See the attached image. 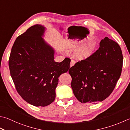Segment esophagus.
I'll return each instance as SVG.
<instances>
[{
  "instance_id": "1",
  "label": "esophagus",
  "mask_w": 130,
  "mask_h": 130,
  "mask_svg": "<svg viewBox=\"0 0 130 130\" xmlns=\"http://www.w3.org/2000/svg\"><path fill=\"white\" fill-rule=\"evenodd\" d=\"M75 61H74L73 60H71V62H70V67L71 68V67H73V66L75 65Z\"/></svg>"
}]
</instances>
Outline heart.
<instances>
[{
	"label": "heart",
	"mask_w": 130,
	"mask_h": 130,
	"mask_svg": "<svg viewBox=\"0 0 130 130\" xmlns=\"http://www.w3.org/2000/svg\"><path fill=\"white\" fill-rule=\"evenodd\" d=\"M98 43L92 40L83 44L75 51V57L78 60H85L92 56L97 47Z\"/></svg>",
	"instance_id": "1"
}]
</instances>
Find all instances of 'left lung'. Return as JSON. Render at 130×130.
Here are the masks:
<instances>
[{
	"label": "left lung",
	"instance_id": "left-lung-1",
	"mask_svg": "<svg viewBox=\"0 0 130 130\" xmlns=\"http://www.w3.org/2000/svg\"><path fill=\"white\" fill-rule=\"evenodd\" d=\"M123 55L117 43L105 37L90 57L70 68L74 95L82 103L96 104L113 92L120 77Z\"/></svg>",
	"mask_w": 130,
	"mask_h": 130
}]
</instances>
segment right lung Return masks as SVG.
Returning <instances> with one entry per match:
<instances>
[{
  "mask_svg": "<svg viewBox=\"0 0 130 130\" xmlns=\"http://www.w3.org/2000/svg\"><path fill=\"white\" fill-rule=\"evenodd\" d=\"M46 28L35 25L17 38L9 60L11 77L18 93L31 105L47 106L55 100L61 74L70 69V60L55 61V50L45 41Z\"/></svg>",
  "mask_w": 130,
  "mask_h": 130,
  "instance_id": "add662e5",
  "label": "right lung"
}]
</instances>
